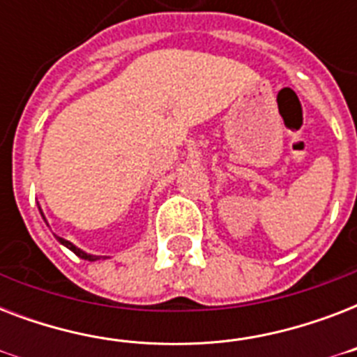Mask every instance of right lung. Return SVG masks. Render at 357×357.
Instances as JSON below:
<instances>
[{
	"label": "right lung",
	"instance_id": "obj_1",
	"mask_svg": "<svg viewBox=\"0 0 357 357\" xmlns=\"http://www.w3.org/2000/svg\"><path fill=\"white\" fill-rule=\"evenodd\" d=\"M38 211H40L42 218H44V222L47 224V220H46V217H44V213H42L40 206H38ZM47 226H50V224H47ZM55 238H57L59 243L63 244V246H66V248H68V250H72V252H74V254L77 255V257H81V259H85V261H98V259H100V255H92V254H86L85 250L77 248V246H75L74 243H70V241H66V238L59 237V235H55Z\"/></svg>",
	"mask_w": 357,
	"mask_h": 357
}]
</instances>
